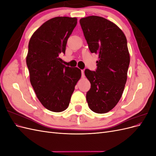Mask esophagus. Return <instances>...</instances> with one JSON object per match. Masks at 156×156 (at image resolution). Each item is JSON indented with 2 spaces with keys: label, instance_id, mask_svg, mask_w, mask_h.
Returning a JSON list of instances; mask_svg holds the SVG:
<instances>
[{
  "label": "esophagus",
  "instance_id": "esophagus-1",
  "mask_svg": "<svg viewBox=\"0 0 156 156\" xmlns=\"http://www.w3.org/2000/svg\"><path fill=\"white\" fill-rule=\"evenodd\" d=\"M81 73H82V77H84V70H81Z\"/></svg>",
  "mask_w": 156,
  "mask_h": 156
}]
</instances>
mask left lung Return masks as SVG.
Listing matches in <instances>:
<instances>
[{
  "label": "left lung",
  "instance_id": "left-lung-1",
  "mask_svg": "<svg viewBox=\"0 0 156 156\" xmlns=\"http://www.w3.org/2000/svg\"><path fill=\"white\" fill-rule=\"evenodd\" d=\"M88 48L98 54L97 69L84 71L91 88L87 93L89 108L103 114L112 110L122 97L130 56L122 30L105 18L91 16L79 21Z\"/></svg>",
  "mask_w": 156,
  "mask_h": 156
}]
</instances>
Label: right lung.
Returning a JSON list of instances; mask_svg holds the SVG:
<instances>
[{"mask_svg": "<svg viewBox=\"0 0 156 156\" xmlns=\"http://www.w3.org/2000/svg\"><path fill=\"white\" fill-rule=\"evenodd\" d=\"M77 23L76 17L52 18L34 32L29 43L26 62L30 83L41 104L53 112L68 107L81 77V69L66 66L60 58Z\"/></svg>", "mask_w": 156, "mask_h": 156, "instance_id": "right-lung-1", "label": "right lung"}]
</instances>
